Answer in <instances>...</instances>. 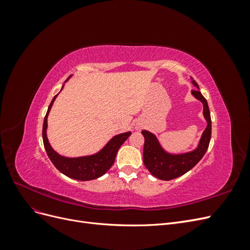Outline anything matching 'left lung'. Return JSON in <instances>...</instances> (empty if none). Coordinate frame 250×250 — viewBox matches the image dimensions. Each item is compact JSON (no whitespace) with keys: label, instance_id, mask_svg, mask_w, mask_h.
Returning a JSON list of instances; mask_svg holds the SVG:
<instances>
[{"label":"left lung","instance_id":"8db88e82","mask_svg":"<svg viewBox=\"0 0 250 250\" xmlns=\"http://www.w3.org/2000/svg\"><path fill=\"white\" fill-rule=\"evenodd\" d=\"M191 79L193 85L199 89L196 81L193 80L192 77ZM198 89L192 90L191 93L203 105V117L207 121V127L202 132L197 147L194 150L178 154L170 153L162 147L155 134L148 130L142 131V134L145 138L143 152L144 165H145L148 171L158 179L171 180L184 175L188 171L195 167L207 152L210 141L211 121L208 102Z\"/></svg>","mask_w":250,"mask_h":250}]
</instances>
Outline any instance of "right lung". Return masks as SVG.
I'll return each instance as SVG.
<instances>
[{
    "label": "right lung",
    "mask_w": 250,
    "mask_h": 250,
    "mask_svg": "<svg viewBox=\"0 0 250 250\" xmlns=\"http://www.w3.org/2000/svg\"><path fill=\"white\" fill-rule=\"evenodd\" d=\"M70 78V77H69ZM67 78L64 83L69 80ZM64 84L62 85L60 92H62ZM54 96L53 100L51 101L47 115L43 120L42 125V141L44 149L47 151V154L53 165L55 166L56 169L59 170L65 176L76 179V180H93L98 177L104 175L111 166L115 163V158L119 148L122 146V144L130 137L131 132H124L115 135L111 138L106 145H105L100 151L92 155H85V156H79V157H66L63 155L58 154L56 151L53 149L50 145L49 140L47 138V128H48V116L49 112L52 108V105L54 103L56 97Z\"/></svg>",
    "instance_id": "1"
}]
</instances>
